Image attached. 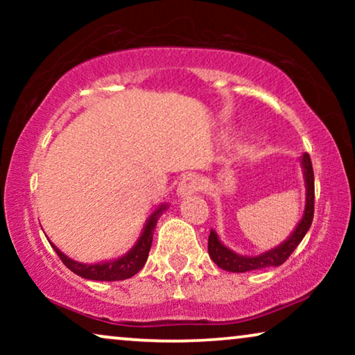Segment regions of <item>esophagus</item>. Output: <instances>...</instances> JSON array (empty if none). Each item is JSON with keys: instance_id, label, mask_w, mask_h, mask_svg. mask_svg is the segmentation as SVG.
<instances>
[{"instance_id": "obj_1", "label": "esophagus", "mask_w": 355, "mask_h": 355, "mask_svg": "<svg viewBox=\"0 0 355 355\" xmlns=\"http://www.w3.org/2000/svg\"><path fill=\"white\" fill-rule=\"evenodd\" d=\"M200 186H202L200 178H198L197 174L189 173V174H186V176H184V178L181 179V182H179L178 193H179V196H181V197H184V196H191V193L197 192L198 189H200Z\"/></svg>"}]
</instances>
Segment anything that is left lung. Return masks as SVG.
<instances>
[{
	"instance_id": "obj_1",
	"label": "left lung",
	"mask_w": 355,
	"mask_h": 355,
	"mask_svg": "<svg viewBox=\"0 0 355 355\" xmlns=\"http://www.w3.org/2000/svg\"><path fill=\"white\" fill-rule=\"evenodd\" d=\"M304 169V179H305V210L302 215V220L299 221V225L295 226L288 239L283 244H279L275 249L263 254L255 255V257H247L239 255L231 249H227L226 245L221 244V241L218 239V234L215 231H210L208 236V254L210 259L220 266V268L226 271H232V273H245V271L252 270H261V268H270V266H279L283 265L286 260L289 259V255L295 250V247L300 244V241L304 239V236L307 234L310 225L313 220V203H315V184H313V168L312 162H310L309 153H304L300 158Z\"/></svg>"
}]
</instances>
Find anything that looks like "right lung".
Instances as JSON below:
<instances>
[{"label": "right lung", "mask_w": 355, "mask_h": 355, "mask_svg": "<svg viewBox=\"0 0 355 355\" xmlns=\"http://www.w3.org/2000/svg\"><path fill=\"white\" fill-rule=\"evenodd\" d=\"M166 210V205H162L158 210H155L150 218L145 223L144 231L140 237L135 242V245L130 249L128 254L114 260L101 261V263H80V261H76L69 259V257L62 254V252L58 249V247L50 242L53 249L60 257L62 263H64L71 271H74L77 276H82L85 279H94V281H123L128 279L135 273H139L140 270L144 268L145 261L148 259L150 247H152L153 241V230L157 226V221L162 211Z\"/></svg>", "instance_id": "obj_1"}]
</instances>
